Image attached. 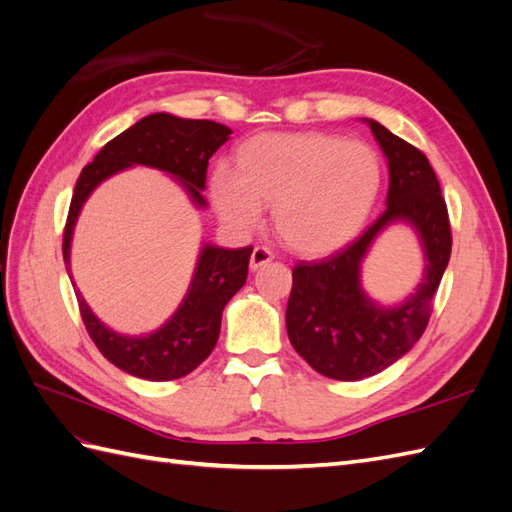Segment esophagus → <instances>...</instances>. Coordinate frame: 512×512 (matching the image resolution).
<instances>
[{"label":"esophagus","mask_w":512,"mask_h":512,"mask_svg":"<svg viewBox=\"0 0 512 512\" xmlns=\"http://www.w3.org/2000/svg\"><path fill=\"white\" fill-rule=\"evenodd\" d=\"M273 258H275V254L269 250V247L256 245L252 256H250V269H252V271H258L260 267H265L267 262H271Z\"/></svg>","instance_id":"obj_1"}]
</instances>
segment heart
Listing matches in <instances>:
<instances>
[{"mask_svg":"<svg viewBox=\"0 0 512 512\" xmlns=\"http://www.w3.org/2000/svg\"><path fill=\"white\" fill-rule=\"evenodd\" d=\"M382 188V162L365 143L324 132L262 134L237 168L220 164L211 196L222 218L250 230L273 205V224L294 252L322 256L356 237Z\"/></svg>","mask_w":512,"mask_h":512,"instance_id":"b5f03b06","label":"heart"}]
</instances>
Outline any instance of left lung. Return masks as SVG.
<instances>
[{"instance_id":"8db88e82","label":"left lung","mask_w":512,"mask_h":512,"mask_svg":"<svg viewBox=\"0 0 512 512\" xmlns=\"http://www.w3.org/2000/svg\"><path fill=\"white\" fill-rule=\"evenodd\" d=\"M367 123L389 160L386 209L339 252L297 262L286 307L292 348L318 374L348 382L380 374L421 339L453 247L448 209L425 153L378 121ZM393 221H408L417 228L428 265L424 282L406 304L380 308L364 297L358 273L368 245Z\"/></svg>"}]
</instances>
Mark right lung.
<instances>
[{
    "instance_id": "obj_1",
    "label": "right lung",
    "mask_w": 512,
    "mask_h": 512,
    "mask_svg": "<svg viewBox=\"0 0 512 512\" xmlns=\"http://www.w3.org/2000/svg\"><path fill=\"white\" fill-rule=\"evenodd\" d=\"M230 136V128L209 119H181L156 113L134 123L132 128L108 141L83 170L74 185V196L64 228V262L70 273V241L79 211L91 190L119 170L145 164L177 177L198 207H205L209 158ZM252 247L224 250L205 245L200 252L188 297L164 327L156 333L130 337L119 335L91 314L81 292L76 290L79 312L89 337L108 361L143 380H177L203 363L218 344L222 312L247 280ZM74 286V282H72Z\"/></svg>"
}]
</instances>
